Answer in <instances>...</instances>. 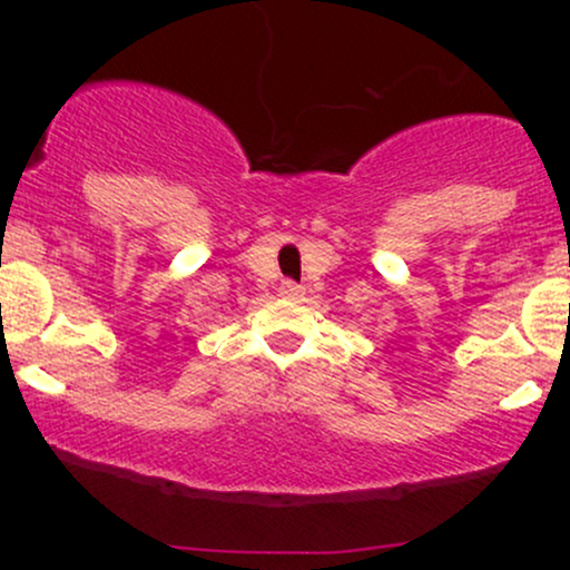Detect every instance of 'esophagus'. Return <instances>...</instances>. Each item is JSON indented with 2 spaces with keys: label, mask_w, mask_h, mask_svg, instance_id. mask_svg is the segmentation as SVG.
I'll list each match as a JSON object with an SVG mask.
<instances>
[{
  "label": "esophagus",
  "mask_w": 570,
  "mask_h": 570,
  "mask_svg": "<svg viewBox=\"0 0 570 570\" xmlns=\"http://www.w3.org/2000/svg\"><path fill=\"white\" fill-rule=\"evenodd\" d=\"M278 292H281V297H286V299H299L305 294V286L294 284V281H281Z\"/></svg>",
  "instance_id": "obj_1"
}]
</instances>
